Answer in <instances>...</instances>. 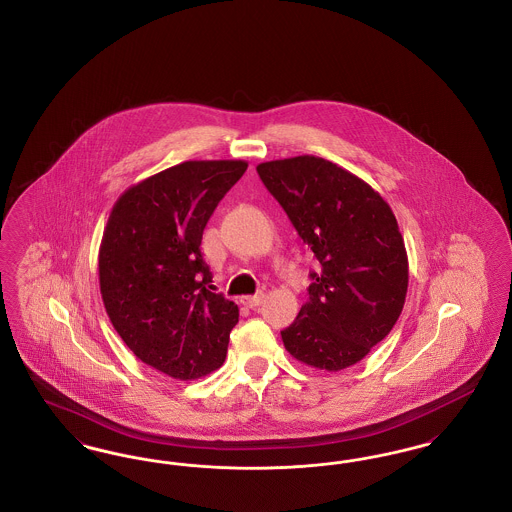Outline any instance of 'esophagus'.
<instances>
[{"mask_svg":"<svg viewBox=\"0 0 512 512\" xmlns=\"http://www.w3.org/2000/svg\"><path fill=\"white\" fill-rule=\"evenodd\" d=\"M263 299H265V293L259 292L255 293V295H244L240 301L244 303L245 307L255 309V307H259L263 303Z\"/></svg>","mask_w":512,"mask_h":512,"instance_id":"obj_1","label":"esophagus"}]
</instances>
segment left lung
Wrapping results in <instances>:
<instances>
[{"mask_svg": "<svg viewBox=\"0 0 512 512\" xmlns=\"http://www.w3.org/2000/svg\"><path fill=\"white\" fill-rule=\"evenodd\" d=\"M257 172L320 263L309 301L280 332L286 351L328 372L359 363L390 334L407 297L409 259L390 205L315 155L267 161Z\"/></svg>", "mask_w": 512, "mask_h": 512, "instance_id": "left-lung-1", "label": "left lung"}]
</instances>
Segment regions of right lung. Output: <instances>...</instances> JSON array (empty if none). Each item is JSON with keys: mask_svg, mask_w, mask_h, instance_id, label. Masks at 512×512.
I'll list each match as a JSON object with an SVG mask.
<instances>
[{"mask_svg": "<svg viewBox=\"0 0 512 512\" xmlns=\"http://www.w3.org/2000/svg\"><path fill=\"white\" fill-rule=\"evenodd\" d=\"M247 163L184 161L130 186L99 245V292L117 334L146 365L197 380L226 359L238 305L209 292L199 245Z\"/></svg>", "mask_w": 512, "mask_h": 512, "instance_id": "obj_1", "label": "right lung"}]
</instances>
